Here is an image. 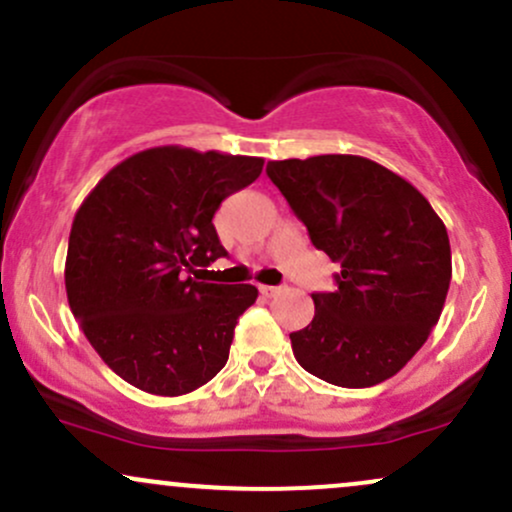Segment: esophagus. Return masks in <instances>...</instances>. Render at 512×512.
Returning a JSON list of instances; mask_svg holds the SVG:
<instances>
[{
  "mask_svg": "<svg viewBox=\"0 0 512 512\" xmlns=\"http://www.w3.org/2000/svg\"><path fill=\"white\" fill-rule=\"evenodd\" d=\"M284 291L281 289V286H260V293L264 298H274V296H279V293Z\"/></svg>",
  "mask_w": 512,
  "mask_h": 512,
  "instance_id": "1",
  "label": "esophagus"
}]
</instances>
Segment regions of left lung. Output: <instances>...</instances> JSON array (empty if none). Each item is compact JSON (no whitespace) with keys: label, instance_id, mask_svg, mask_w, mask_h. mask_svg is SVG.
<instances>
[{"label":"left lung","instance_id":"left-lung-1","mask_svg":"<svg viewBox=\"0 0 512 512\" xmlns=\"http://www.w3.org/2000/svg\"><path fill=\"white\" fill-rule=\"evenodd\" d=\"M267 175L315 248L342 264L337 289L313 293V322L289 334L296 361L339 387L392 378L443 313L452 276L445 223L411 182L363 156L269 161Z\"/></svg>","mask_w":512,"mask_h":512}]
</instances>
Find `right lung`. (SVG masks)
Wrapping results in <instances>:
<instances>
[{
  "label": "right lung",
  "instance_id": "right-lung-1",
  "mask_svg": "<svg viewBox=\"0 0 512 512\" xmlns=\"http://www.w3.org/2000/svg\"><path fill=\"white\" fill-rule=\"evenodd\" d=\"M262 166L257 156L156 146L117 163L76 211L64 264L69 308L129 385L178 397L226 366L257 289L207 284L197 272L226 255L216 209Z\"/></svg>",
  "mask_w": 512,
  "mask_h": 512
}]
</instances>
